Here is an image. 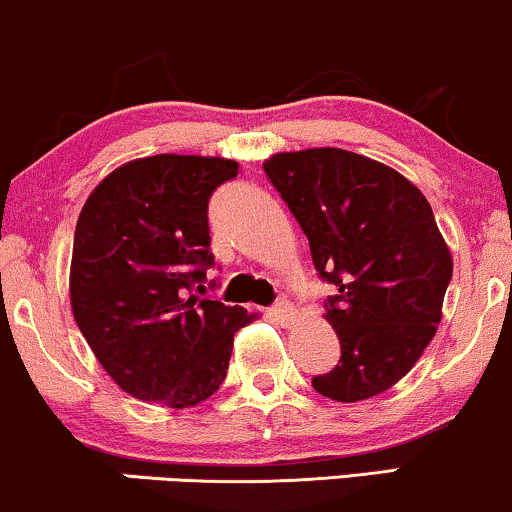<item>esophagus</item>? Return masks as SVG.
I'll return each instance as SVG.
<instances>
[{
  "mask_svg": "<svg viewBox=\"0 0 512 512\" xmlns=\"http://www.w3.org/2000/svg\"><path fill=\"white\" fill-rule=\"evenodd\" d=\"M270 313H273V318L277 320V323L280 325H292L294 320H296V311L292 308V304H289L287 299H280L277 301V304L270 308Z\"/></svg>",
  "mask_w": 512,
  "mask_h": 512,
  "instance_id": "obj_1",
  "label": "esophagus"
}]
</instances>
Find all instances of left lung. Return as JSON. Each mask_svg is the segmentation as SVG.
Masks as SVG:
<instances>
[{
	"label": "left lung",
	"mask_w": 512,
	"mask_h": 512,
	"mask_svg": "<svg viewBox=\"0 0 512 512\" xmlns=\"http://www.w3.org/2000/svg\"><path fill=\"white\" fill-rule=\"evenodd\" d=\"M263 170L334 287L325 318L342 358L313 389L344 403L382 394L437 334L453 275L432 206L394 168L344 149L275 154Z\"/></svg>",
	"instance_id": "1"
}]
</instances>
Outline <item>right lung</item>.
I'll use <instances>...</instances> for the list:
<instances>
[{
	"instance_id": "right-lung-1",
	"label": "right lung",
	"mask_w": 512,
	"mask_h": 512,
	"mask_svg": "<svg viewBox=\"0 0 512 512\" xmlns=\"http://www.w3.org/2000/svg\"><path fill=\"white\" fill-rule=\"evenodd\" d=\"M235 161L159 154L116 168L73 237L75 323L111 380L140 401L189 408L218 391L232 339L254 320L199 299L213 268L208 201Z\"/></svg>"
}]
</instances>
